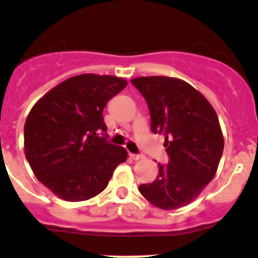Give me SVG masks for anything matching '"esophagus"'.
Returning <instances> with one entry per match:
<instances>
[{
    "mask_svg": "<svg viewBox=\"0 0 258 258\" xmlns=\"http://www.w3.org/2000/svg\"><path fill=\"white\" fill-rule=\"evenodd\" d=\"M129 157L132 158L133 160H140V159H143V158H144L142 154H133V153H130Z\"/></svg>",
    "mask_w": 258,
    "mask_h": 258,
    "instance_id": "esophagus-1",
    "label": "esophagus"
}]
</instances>
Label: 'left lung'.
<instances>
[{
	"mask_svg": "<svg viewBox=\"0 0 258 258\" xmlns=\"http://www.w3.org/2000/svg\"><path fill=\"white\" fill-rule=\"evenodd\" d=\"M132 84L144 96L150 128L165 137L169 163L158 164L159 174L139 185L143 197L160 210H177L196 200L216 175L224 140L210 101L177 78L142 76Z\"/></svg>",
	"mask_w": 258,
	"mask_h": 258,
	"instance_id": "left-lung-1",
	"label": "left lung"
}]
</instances>
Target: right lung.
<instances>
[{
	"instance_id": "obj_1",
	"label": "right lung",
	"mask_w": 258,
	"mask_h": 258,
	"mask_svg": "<svg viewBox=\"0 0 258 258\" xmlns=\"http://www.w3.org/2000/svg\"><path fill=\"white\" fill-rule=\"evenodd\" d=\"M128 81L83 74L62 81L32 106L25 123V155L37 179L69 202L103 192L114 170L128 157L110 144L103 110Z\"/></svg>"
}]
</instances>
